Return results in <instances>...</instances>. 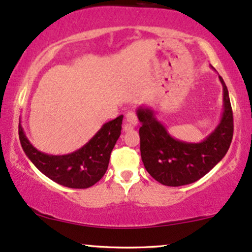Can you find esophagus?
Returning a JSON list of instances; mask_svg holds the SVG:
<instances>
[{
	"mask_svg": "<svg viewBox=\"0 0 252 252\" xmlns=\"http://www.w3.org/2000/svg\"><path fill=\"white\" fill-rule=\"evenodd\" d=\"M126 124H124V130H130L137 124L138 118L135 111H128L126 115Z\"/></svg>",
	"mask_w": 252,
	"mask_h": 252,
	"instance_id": "esophagus-1",
	"label": "esophagus"
}]
</instances>
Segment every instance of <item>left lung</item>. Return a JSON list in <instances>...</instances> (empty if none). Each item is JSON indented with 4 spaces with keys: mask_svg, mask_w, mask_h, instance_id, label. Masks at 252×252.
I'll return each instance as SVG.
<instances>
[{
    "mask_svg": "<svg viewBox=\"0 0 252 252\" xmlns=\"http://www.w3.org/2000/svg\"><path fill=\"white\" fill-rule=\"evenodd\" d=\"M222 85L224 112L220 123L199 143L175 140L148 108L137 110L140 120V150L147 172L164 186H184L206 175L230 148L233 136V115L226 85Z\"/></svg>",
    "mask_w": 252,
    "mask_h": 252,
    "instance_id": "8db88e82",
    "label": "left lung"
}]
</instances>
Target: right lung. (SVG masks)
Wrapping results in <instances>:
<instances>
[{
	"mask_svg": "<svg viewBox=\"0 0 252 252\" xmlns=\"http://www.w3.org/2000/svg\"><path fill=\"white\" fill-rule=\"evenodd\" d=\"M123 115L110 121L85 146L67 155H48L39 152L26 137L19 123L22 149L42 174L57 184L70 189H89L105 174L110 154L122 130Z\"/></svg>",
	"mask_w": 252,
	"mask_h": 252,
	"instance_id": "obj_1",
	"label": "right lung"
}]
</instances>
